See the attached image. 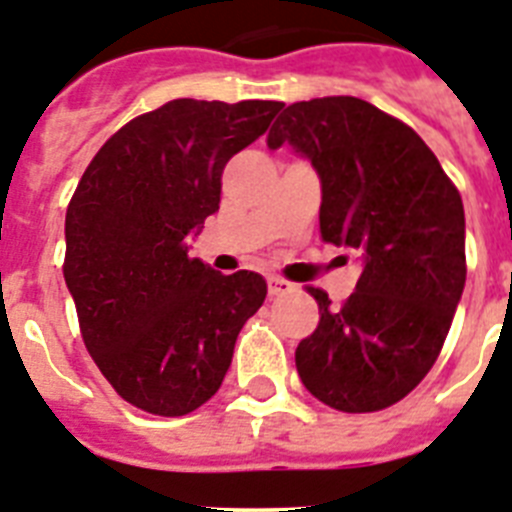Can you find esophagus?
Listing matches in <instances>:
<instances>
[{
	"mask_svg": "<svg viewBox=\"0 0 512 512\" xmlns=\"http://www.w3.org/2000/svg\"><path fill=\"white\" fill-rule=\"evenodd\" d=\"M296 286L291 281H286V278H278V276H270L268 278V291L270 296H283V294H291Z\"/></svg>",
	"mask_w": 512,
	"mask_h": 512,
	"instance_id": "34e87169",
	"label": "esophagus"
}]
</instances>
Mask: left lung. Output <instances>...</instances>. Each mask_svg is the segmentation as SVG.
Masks as SVG:
<instances>
[{"label":"left lung","instance_id":"obj_1","mask_svg":"<svg viewBox=\"0 0 512 512\" xmlns=\"http://www.w3.org/2000/svg\"><path fill=\"white\" fill-rule=\"evenodd\" d=\"M283 143L320 176L322 239L364 265L343 307L309 289L320 322L296 346V372L330 409H388L432 369L461 302V195L409 124L362 98L291 103L268 132V148Z\"/></svg>","mask_w":512,"mask_h":512}]
</instances>
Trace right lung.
<instances>
[{"instance_id":"right-lung-1","label":"right lung","mask_w":512,"mask_h":512,"mask_svg":"<svg viewBox=\"0 0 512 512\" xmlns=\"http://www.w3.org/2000/svg\"><path fill=\"white\" fill-rule=\"evenodd\" d=\"M281 109L176 98L111 135L77 184L64 281L85 349L137 409H200L221 388L242 325L263 307L260 273L221 276L190 257V236L218 210L223 166Z\"/></svg>"}]
</instances>
